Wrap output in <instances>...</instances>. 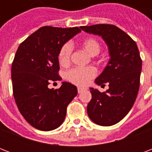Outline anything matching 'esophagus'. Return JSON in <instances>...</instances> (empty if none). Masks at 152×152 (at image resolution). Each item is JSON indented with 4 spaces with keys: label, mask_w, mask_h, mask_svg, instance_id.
Instances as JSON below:
<instances>
[{
    "label": "esophagus",
    "mask_w": 152,
    "mask_h": 152,
    "mask_svg": "<svg viewBox=\"0 0 152 152\" xmlns=\"http://www.w3.org/2000/svg\"><path fill=\"white\" fill-rule=\"evenodd\" d=\"M77 89H78V93H79V94H80V93L82 92V91H83V90H84V89H83V88H77Z\"/></svg>",
    "instance_id": "esophagus-1"
}]
</instances>
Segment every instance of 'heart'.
<instances>
[{
  "label": "heart",
  "mask_w": 152,
  "mask_h": 152,
  "mask_svg": "<svg viewBox=\"0 0 152 152\" xmlns=\"http://www.w3.org/2000/svg\"><path fill=\"white\" fill-rule=\"evenodd\" d=\"M81 46L86 52L91 56L97 55L100 51L101 46L99 42L94 38H88L84 39ZM72 46L70 43H65L60 50L58 54L60 64L62 66H67L70 64ZM97 71L94 67H85V68H74L68 72L67 79L70 82L78 86L87 85L89 81L96 76Z\"/></svg>",
  "instance_id": "b5f03b06"
}]
</instances>
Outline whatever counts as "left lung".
Listing matches in <instances>:
<instances>
[{
    "label": "left lung",
    "mask_w": 152,
    "mask_h": 152,
    "mask_svg": "<svg viewBox=\"0 0 152 152\" xmlns=\"http://www.w3.org/2000/svg\"><path fill=\"white\" fill-rule=\"evenodd\" d=\"M83 31L101 36L108 46L110 61L95 83H109L106 92L90 88L92 98L87 112L93 122L102 126L115 125L127 115L137 99L142 61L136 42L114 25L80 27Z\"/></svg>",
    "instance_id": "obj_1"
}]
</instances>
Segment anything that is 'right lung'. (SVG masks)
Listing matches in <instances>:
<instances>
[{"label":"right lung","mask_w":152,"mask_h":152,"mask_svg":"<svg viewBox=\"0 0 152 152\" xmlns=\"http://www.w3.org/2000/svg\"><path fill=\"white\" fill-rule=\"evenodd\" d=\"M80 31L77 27H42L25 39L15 53L12 64L14 99L25 120L37 129L59 127L67 106L77 95L76 86L68 82H62L55 90L48 85L61 80L58 75L60 50Z\"/></svg>","instance_id":"1"}]
</instances>
